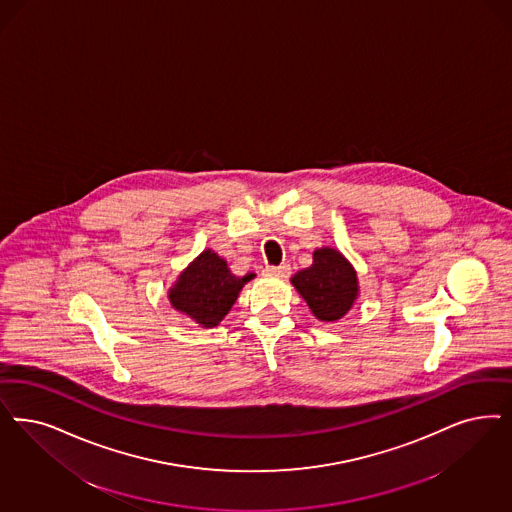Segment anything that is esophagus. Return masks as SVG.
I'll return each instance as SVG.
<instances>
[{
  "label": "esophagus",
  "instance_id": "esophagus-1",
  "mask_svg": "<svg viewBox=\"0 0 512 512\" xmlns=\"http://www.w3.org/2000/svg\"><path fill=\"white\" fill-rule=\"evenodd\" d=\"M289 265L282 266H266L265 270H263V274L268 276V278H287L289 276Z\"/></svg>",
  "mask_w": 512,
  "mask_h": 512
}]
</instances>
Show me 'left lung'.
Returning <instances> with one entry per match:
<instances>
[{
    "label": "left lung",
    "instance_id": "left-lung-1",
    "mask_svg": "<svg viewBox=\"0 0 512 512\" xmlns=\"http://www.w3.org/2000/svg\"><path fill=\"white\" fill-rule=\"evenodd\" d=\"M291 283L323 323L344 318L359 299L357 272L335 247H318L312 265L299 270Z\"/></svg>",
    "mask_w": 512,
    "mask_h": 512
}]
</instances>
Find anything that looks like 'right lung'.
Here are the masks:
<instances>
[{"label":"right lung","mask_w":512,"mask_h":512,"mask_svg":"<svg viewBox=\"0 0 512 512\" xmlns=\"http://www.w3.org/2000/svg\"><path fill=\"white\" fill-rule=\"evenodd\" d=\"M253 278L255 274L234 276L221 255L213 249H204L177 276L168 289V299L177 312L210 329L229 314L242 287Z\"/></svg>","instance_id":"obj_1"}]
</instances>
